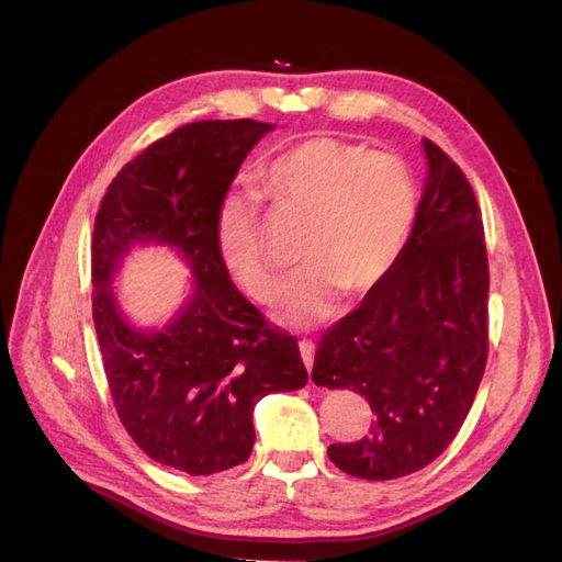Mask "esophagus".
<instances>
[{
	"label": "esophagus",
	"instance_id": "obj_1",
	"mask_svg": "<svg viewBox=\"0 0 562 562\" xmlns=\"http://www.w3.org/2000/svg\"><path fill=\"white\" fill-rule=\"evenodd\" d=\"M314 342L312 339H300V353H302V361L304 366H307L310 375H312V368H314Z\"/></svg>",
	"mask_w": 562,
	"mask_h": 562
}]
</instances>
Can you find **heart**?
Returning <instances> with one entry per match:
<instances>
[{
  "label": "heart",
  "mask_w": 562,
  "mask_h": 562,
  "mask_svg": "<svg viewBox=\"0 0 562 562\" xmlns=\"http://www.w3.org/2000/svg\"><path fill=\"white\" fill-rule=\"evenodd\" d=\"M262 192L279 211L307 217L300 244L307 267L283 297L293 323L328 318L342 291L375 288L398 262L417 217V184L405 159L335 135L283 149L265 168ZM217 234L234 279L258 302H274L281 277L265 252L255 201L229 199Z\"/></svg>",
  "instance_id": "1"
}]
</instances>
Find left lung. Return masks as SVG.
Instances as JSON below:
<instances>
[{
    "instance_id": "1",
    "label": "left lung",
    "mask_w": 562,
    "mask_h": 562,
    "mask_svg": "<svg viewBox=\"0 0 562 562\" xmlns=\"http://www.w3.org/2000/svg\"><path fill=\"white\" fill-rule=\"evenodd\" d=\"M429 176L394 269L323 333L312 380L359 391L368 436L328 457L356 479L394 481L431 464L462 429L487 361L490 269L467 176L424 138Z\"/></svg>"
}]
</instances>
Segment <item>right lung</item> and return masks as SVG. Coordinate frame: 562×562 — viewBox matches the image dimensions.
Segmentation results:
<instances>
[{"label":"right lung","instance_id":"obj_1","mask_svg":"<svg viewBox=\"0 0 562 562\" xmlns=\"http://www.w3.org/2000/svg\"><path fill=\"white\" fill-rule=\"evenodd\" d=\"M271 128L255 119L184 124L116 173L95 215L91 302L116 415L149 459L190 475L244 464L252 407L310 378L297 339L236 291L220 252L225 196ZM145 240L176 245L195 269V295L157 334L131 329L109 285L125 250Z\"/></svg>","mask_w":562,"mask_h":562}]
</instances>
